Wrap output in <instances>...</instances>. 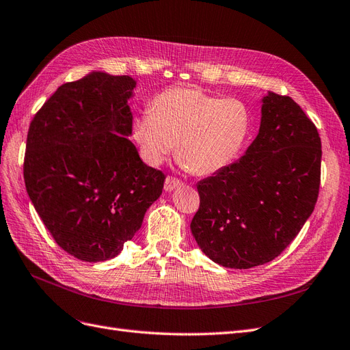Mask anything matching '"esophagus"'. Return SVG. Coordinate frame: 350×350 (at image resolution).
<instances>
[{"mask_svg":"<svg viewBox=\"0 0 350 350\" xmlns=\"http://www.w3.org/2000/svg\"><path fill=\"white\" fill-rule=\"evenodd\" d=\"M178 186H182V180H178V178H176V177H173V176H167L165 182H164L165 192H172V191H174L176 187H178Z\"/></svg>","mask_w":350,"mask_h":350,"instance_id":"1","label":"esophagus"}]
</instances>
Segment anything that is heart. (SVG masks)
I'll use <instances>...</instances> for the list:
<instances>
[{
	"instance_id": "heart-1",
	"label": "heart",
	"mask_w": 350,
	"mask_h": 350,
	"mask_svg": "<svg viewBox=\"0 0 350 350\" xmlns=\"http://www.w3.org/2000/svg\"><path fill=\"white\" fill-rule=\"evenodd\" d=\"M252 114L237 98L196 88H170L133 118L132 137L145 161L159 165L174 151L189 172L209 176L232 164L251 133Z\"/></svg>"
}]
</instances>
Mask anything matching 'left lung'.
<instances>
[{"label":"left lung","instance_id":"1","mask_svg":"<svg viewBox=\"0 0 350 350\" xmlns=\"http://www.w3.org/2000/svg\"><path fill=\"white\" fill-rule=\"evenodd\" d=\"M261 126L243 157L198 183L191 230L214 262L246 269L280 255L312 214L321 139L291 96L262 98Z\"/></svg>","mask_w":350,"mask_h":350}]
</instances>
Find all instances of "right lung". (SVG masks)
Here are the masks:
<instances>
[{
  "mask_svg": "<svg viewBox=\"0 0 350 350\" xmlns=\"http://www.w3.org/2000/svg\"><path fill=\"white\" fill-rule=\"evenodd\" d=\"M131 76L92 72L59 86L29 126V198L57 245L86 262L122 252L163 192L165 176L129 141Z\"/></svg>",
  "mask_w": 350,
  "mask_h": 350,
  "instance_id": "1",
  "label": "right lung"
}]
</instances>
